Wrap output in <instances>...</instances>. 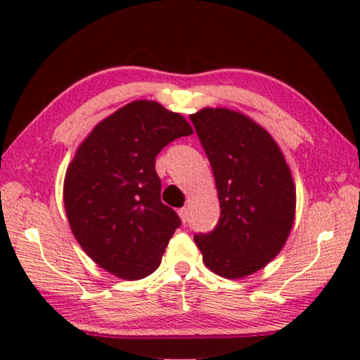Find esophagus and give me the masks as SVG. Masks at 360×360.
I'll use <instances>...</instances> for the list:
<instances>
[{
  "label": "esophagus",
  "mask_w": 360,
  "mask_h": 360,
  "mask_svg": "<svg viewBox=\"0 0 360 360\" xmlns=\"http://www.w3.org/2000/svg\"><path fill=\"white\" fill-rule=\"evenodd\" d=\"M179 214H180V218H181V221H184V223H186V221H188V208L179 210Z\"/></svg>",
  "instance_id": "1"
}]
</instances>
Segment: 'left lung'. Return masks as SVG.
I'll list each match as a JSON object with an SVG mask.
<instances>
[{"instance_id":"left-lung-1","label":"left lung","mask_w":360,"mask_h":360,"mask_svg":"<svg viewBox=\"0 0 360 360\" xmlns=\"http://www.w3.org/2000/svg\"><path fill=\"white\" fill-rule=\"evenodd\" d=\"M190 120L213 169L221 208L216 228L193 239L211 272L248 277L287 243L297 206L292 172L269 131L243 112L203 108Z\"/></svg>"}]
</instances>
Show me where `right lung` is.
<instances>
[{"label":"right lung","mask_w":360,"mask_h":360,"mask_svg":"<svg viewBox=\"0 0 360 360\" xmlns=\"http://www.w3.org/2000/svg\"><path fill=\"white\" fill-rule=\"evenodd\" d=\"M190 134L179 112L137 100L98 122L78 146L63 181V205L78 244L106 272L139 280L160 265L181 221L160 201L155 157Z\"/></svg>","instance_id":"right-lung-1"}]
</instances>
